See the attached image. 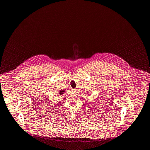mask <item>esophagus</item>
<instances>
[{
    "instance_id": "obj_1",
    "label": "esophagus",
    "mask_w": 150,
    "mask_h": 150,
    "mask_svg": "<svg viewBox=\"0 0 150 150\" xmlns=\"http://www.w3.org/2000/svg\"><path fill=\"white\" fill-rule=\"evenodd\" d=\"M76 89H72V92H73V93H75V92H76Z\"/></svg>"
}]
</instances>
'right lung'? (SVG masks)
I'll list each match as a JSON object with an SVG mask.
<instances>
[{
	"instance_id": "right-lung-1",
	"label": "right lung",
	"mask_w": 150,
	"mask_h": 150,
	"mask_svg": "<svg viewBox=\"0 0 150 150\" xmlns=\"http://www.w3.org/2000/svg\"><path fill=\"white\" fill-rule=\"evenodd\" d=\"M64 92H65V91H64V90H62V91H59V94L62 95V94H63V93H64Z\"/></svg>"
}]
</instances>
